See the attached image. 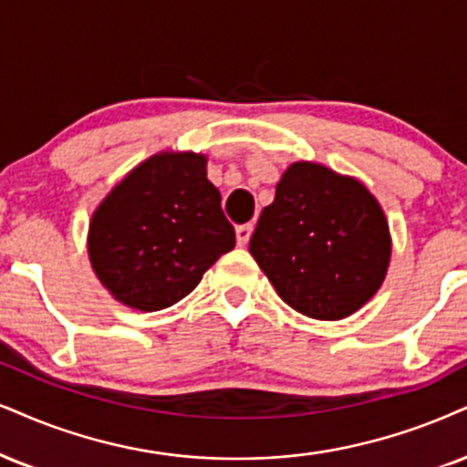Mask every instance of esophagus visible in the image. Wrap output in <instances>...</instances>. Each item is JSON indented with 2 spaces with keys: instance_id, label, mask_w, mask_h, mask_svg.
I'll list each match as a JSON object with an SVG mask.
<instances>
[{
  "instance_id": "obj_1",
  "label": "esophagus",
  "mask_w": 467,
  "mask_h": 467,
  "mask_svg": "<svg viewBox=\"0 0 467 467\" xmlns=\"http://www.w3.org/2000/svg\"><path fill=\"white\" fill-rule=\"evenodd\" d=\"M251 234H253V224H251V223L240 224V227H235V240H238V246H246V244H249Z\"/></svg>"
}]
</instances>
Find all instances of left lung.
I'll return each instance as SVG.
<instances>
[{"label": "left lung", "instance_id": "8db88e82", "mask_svg": "<svg viewBox=\"0 0 467 467\" xmlns=\"http://www.w3.org/2000/svg\"><path fill=\"white\" fill-rule=\"evenodd\" d=\"M249 251L292 309L342 320L381 287L392 235L383 207L359 180L295 162L262 210Z\"/></svg>", "mask_w": 467, "mask_h": 467}]
</instances>
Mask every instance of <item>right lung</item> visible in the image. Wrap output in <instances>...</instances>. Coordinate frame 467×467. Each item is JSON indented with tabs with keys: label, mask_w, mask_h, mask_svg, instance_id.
Here are the masks:
<instances>
[{
	"label": "right lung",
	"mask_w": 467,
	"mask_h": 467,
	"mask_svg": "<svg viewBox=\"0 0 467 467\" xmlns=\"http://www.w3.org/2000/svg\"><path fill=\"white\" fill-rule=\"evenodd\" d=\"M235 234L207 180V155L160 151L131 169L97 205L88 257L119 303L158 312L188 296Z\"/></svg>",
	"instance_id": "1"
}]
</instances>
